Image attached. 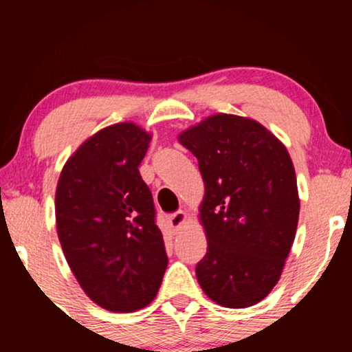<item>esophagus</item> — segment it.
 Returning a JSON list of instances; mask_svg holds the SVG:
<instances>
[{
  "instance_id": "34e87169",
  "label": "esophagus",
  "mask_w": 352,
  "mask_h": 352,
  "mask_svg": "<svg viewBox=\"0 0 352 352\" xmlns=\"http://www.w3.org/2000/svg\"><path fill=\"white\" fill-rule=\"evenodd\" d=\"M168 221H170V227L173 230H180L182 227H184V223L187 221V213L185 212H175L172 213L170 217H168Z\"/></svg>"
}]
</instances>
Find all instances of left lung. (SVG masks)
Instances as JSON below:
<instances>
[{
    "mask_svg": "<svg viewBox=\"0 0 352 352\" xmlns=\"http://www.w3.org/2000/svg\"><path fill=\"white\" fill-rule=\"evenodd\" d=\"M205 184L200 223L207 254L195 273L225 308H248L280 280L300 217L296 173L285 145L248 117L213 114L179 135Z\"/></svg>",
    "mask_w": 352,
    "mask_h": 352,
    "instance_id": "8db88e82",
    "label": "left lung"
}]
</instances>
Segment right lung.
<instances>
[{
    "label": "right lung",
    "instance_id": "1",
    "mask_svg": "<svg viewBox=\"0 0 352 352\" xmlns=\"http://www.w3.org/2000/svg\"><path fill=\"white\" fill-rule=\"evenodd\" d=\"M151 139L134 122L104 127L67 159L56 188L67 265L84 293L114 313L147 306L168 263L152 193L139 172Z\"/></svg>",
    "mask_w": 352,
    "mask_h": 352
}]
</instances>
